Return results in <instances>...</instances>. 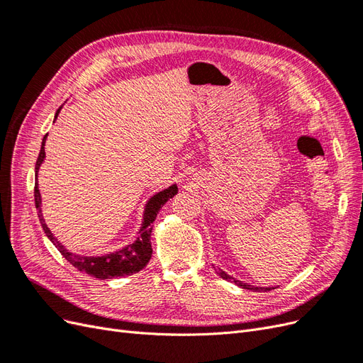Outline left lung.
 I'll return each mask as SVG.
<instances>
[{"label":"left lung","instance_id":"1","mask_svg":"<svg viewBox=\"0 0 363 363\" xmlns=\"http://www.w3.org/2000/svg\"><path fill=\"white\" fill-rule=\"evenodd\" d=\"M216 274L218 276H221L224 280H228V281H233V283H236L238 286H240V288H244V289H248V291H255V292H260V291H269L271 288H259V286H251V284H247V283H242V281H239V280H236V279H233V277H230V276H227V274L224 272V271H221V269H216ZM274 289V288H272Z\"/></svg>","mask_w":363,"mask_h":363}]
</instances>
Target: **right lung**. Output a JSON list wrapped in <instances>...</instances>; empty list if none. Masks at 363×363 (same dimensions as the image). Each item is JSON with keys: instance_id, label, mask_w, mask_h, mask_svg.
<instances>
[{"instance_id": "add662e5", "label": "right lung", "mask_w": 363, "mask_h": 363, "mask_svg": "<svg viewBox=\"0 0 363 363\" xmlns=\"http://www.w3.org/2000/svg\"><path fill=\"white\" fill-rule=\"evenodd\" d=\"M62 108V107H60ZM60 108L56 112V118L60 112ZM45 138L42 140V147L39 157L36 160V184H35V204L38 208V216L39 221L42 224L43 232L48 236L51 242L56 245V248L60 251V255L67 259L72 267H75L79 271L89 274V276L98 279V280H106V279H113V277H123V276H131V274L139 272L142 268H145L148 260L151 259V230H152V223L162 208V206L167 203L169 199L177 194L179 188L175 184L169 186L168 189H164L155 196H151L150 201L145 206V213H144V223H142V227L139 230V236L135 240L133 244L127 245L125 248L111 252V255L100 256V257H91V256H77L74 252L67 251V248H63V245L59 244V240L52 236V233L48 230L45 221L42 218V211H40V192L38 188V171L40 163L45 159Z\"/></svg>"}]
</instances>
